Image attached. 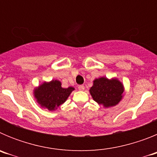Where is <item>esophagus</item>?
I'll use <instances>...</instances> for the list:
<instances>
[{
    "instance_id": "1",
    "label": "esophagus",
    "mask_w": 157,
    "mask_h": 157,
    "mask_svg": "<svg viewBox=\"0 0 157 157\" xmlns=\"http://www.w3.org/2000/svg\"><path fill=\"white\" fill-rule=\"evenodd\" d=\"M78 90L83 91L84 90H85V86H84L83 85H80V86H78Z\"/></svg>"
}]
</instances>
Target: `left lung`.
<instances>
[{"instance_id":"obj_1","label":"left lung","mask_w":157,"mask_h":157,"mask_svg":"<svg viewBox=\"0 0 157 157\" xmlns=\"http://www.w3.org/2000/svg\"><path fill=\"white\" fill-rule=\"evenodd\" d=\"M93 86L90 90L93 99L105 108L116 106L123 97L124 86L116 78H108L101 77L94 80Z\"/></svg>"}]
</instances>
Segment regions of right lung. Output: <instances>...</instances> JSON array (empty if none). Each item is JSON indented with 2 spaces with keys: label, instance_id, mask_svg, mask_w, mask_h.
<instances>
[{
  "label": "right lung",
  "instance_id": "obj_1",
  "mask_svg": "<svg viewBox=\"0 0 157 157\" xmlns=\"http://www.w3.org/2000/svg\"><path fill=\"white\" fill-rule=\"evenodd\" d=\"M61 85V82L59 80H52L44 82L34 89V98L41 108L55 111L59 105L64 103L72 91L75 90L74 87L63 88Z\"/></svg>",
  "mask_w": 157,
  "mask_h": 157
}]
</instances>
